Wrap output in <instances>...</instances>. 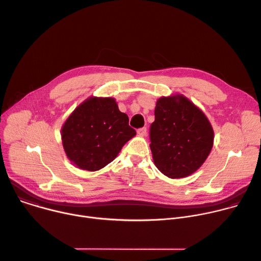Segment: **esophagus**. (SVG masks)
<instances>
[{"instance_id":"1","label":"esophagus","mask_w":261,"mask_h":261,"mask_svg":"<svg viewBox=\"0 0 261 261\" xmlns=\"http://www.w3.org/2000/svg\"><path fill=\"white\" fill-rule=\"evenodd\" d=\"M137 134L139 136H145L146 135V128L145 127H142V128H139L137 130Z\"/></svg>"}]
</instances>
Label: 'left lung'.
<instances>
[{"mask_svg":"<svg viewBox=\"0 0 261 261\" xmlns=\"http://www.w3.org/2000/svg\"><path fill=\"white\" fill-rule=\"evenodd\" d=\"M150 139L157 168L170 178H181L195 172L206 160L214 143V130L189 99L173 95L158 99Z\"/></svg>","mask_w":261,"mask_h":261,"instance_id":"left-lung-1","label":"left lung"}]
</instances>
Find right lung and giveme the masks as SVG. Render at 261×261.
<instances>
[{"label": "right lung", "instance_id": "obj_1", "mask_svg": "<svg viewBox=\"0 0 261 261\" xmlns=\"http://www.w3.org/2000/svg\"><path fill=\"white\" fill-rule=\"evenodd\" d=\"M62 142L69 160L79 168L96 171L114 161L136 131L114 98L90 97L62 127Z\"/></svg>", "mask_w": 261, "mask_h": 261}]
</instances>
